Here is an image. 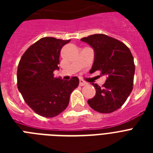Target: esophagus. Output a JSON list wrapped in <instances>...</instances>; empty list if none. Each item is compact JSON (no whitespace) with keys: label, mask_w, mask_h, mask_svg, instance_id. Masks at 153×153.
Returning a JSON list of instances; mask_svg holds the SVG:
<instances>
[{"label":"esophagus","mask_w":153,"mask_h":153,"mask_svg":"<svg viewBox=\"0 0 153 153\" xmlns=\"http://www.w3.org/2000/svg\"><path fill=\"white\" fill-rule=\"evenodd\" d=\"M86 82L85 81H83V80H79V85H80V86H85V85H86Z\"/></svg>","instance_id":"1"}]
</instances>
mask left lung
I'll return each instance as SVG.
<instances>
[{
    "mask_svg": "<svg viewBox=\"0 0 153 153\" xmlns=\"http://www.w3.org/2000/svg\"><path fill=\"white\" fill-rule=\"evenodd\" d=\"M94 51V61L90 73L100 71L106 80L102 86L93 83L96 94L87 101L97 112L109 114L122 106L133 91L135 65L130 50L122 42L104 34L81 39Z\"/></svg>",
    "mask_w": 153,
    "mask_h": 153,
    "instance_id": "obj_1",
    "label": "left lung"
}]
</instances>
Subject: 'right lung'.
I'll list each match as a JSON object with an SVG mask.
<instances>
[{
  "label": "right lung",
  "instance_id": "1",
  "mask_svg": "<svg viewBox=\"0 0 153 153\" xmlns=\"http://www.w3.org/2000/svg\"><path fill=\"white\" fill-rule=\"evenodd\" d=\"M70 41L44 37L27 49L18 65V90L28 106L44 117L61 114L69 104L72 91L79 86L77 77L63 81L53 74L59 69L61 49Z\"/></svg>",
  "mask_w": 153,
  "mask_h": 153
}]
</instances>
